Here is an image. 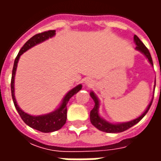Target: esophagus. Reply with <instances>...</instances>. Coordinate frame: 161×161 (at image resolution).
Masks as SVG:
<instances>
[{"instance_id": "obj_1", "label": "esophagus", "mask_w": 161, "mask_h": 161, "mask_svg": "<svg viewBox=\"0 0 161 161\" xmlns=\"http://www.w3.org/2000/svg\"><path fill=\"white\" fill-rule=\"evenodd\" d=\"M84 84L88 86V87H92L94 85V81L92 80L91 78H87L85 82H84Z\"/></svg>"}]
</instances>
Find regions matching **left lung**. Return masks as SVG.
Here are the masks:
<instances>
[{"mask_svg":"<svg viewBox=\"0 0 161 161\" xmlns=\"http://www.w3.org/2000/svg\"><path fill=\"white\" fill-rule=\"evenodd\" d=\"M134 41H135V45H136V47L135 49L139 51L140 53H142L144 56L147 58L148 62L153 65V60L152 57H151V54L149 53L148 49L145 46V45L141 41V40L139 39L138 37L135 35L134 36ZM154 88H155V85H154ZM91 98L93 99V101L95 103L94 108H92V110L91 111V115H90V118H91V122L92 123L93 126H95L96 128L101 130L103 132H106V133H121V132H123L125 130H127L128 128H130L131 127H133L134 125H135L136 123H138L139 121H141L144 116L146 115V114L147 113V111L149 110V108L152 105L153 99L150 102V103L148 104V106L147 107L146 110L143 113L142 115H141L139 117H137L136 119H134L132 121H127V122H121V123H111L109 121H107L106 120L101 117V115H99V106H100V102H99V99L96 96L93 91H91Z\"/></svg>","mask_w":161,"mask_h":161,"instance_id":"left-lung-1","label":"left lung"}]
</instances>
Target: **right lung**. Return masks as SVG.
<instances>
[{"label": "right lung", "mask_w": 161, "mask_h": 161, "mask_svg": "<svg viewBox=\"0 0 161 161\" xmlns=\"http://www.w3.org/2000/svg\"><path fill=\"white\" fill-rule=\"evenodd\" d=\"M55 34H56L55 30H50V31H47V32L38 33L36 35L32 37L29 40H27L25 43V45L22 46V48L19 50V53L16 57L14 63L12 71L11 93H12L13 101H14V106H15L16 110L18 111L21 119L26 125H28L29 127L36 129L38 131L43 132V133H51V132L57 131L65 124L67 118V103H68L70 97H73L75 94H77V92L82 89V84H78L76 87L71 89L70 91H68L67 94L63 98L59 107L57 109H55L54 111L46 114V115H31L26 113V112L23 111L22 109L19 108L17 102H16L15 96H14V77H15L17 64H18V62H19V58L23 53L26 52L30 48H32L34 46L38 45V44L44 42L45 40H48L49 38H52Z\"/></svg>", "instance_id": "obj_1"}]
</instances>
